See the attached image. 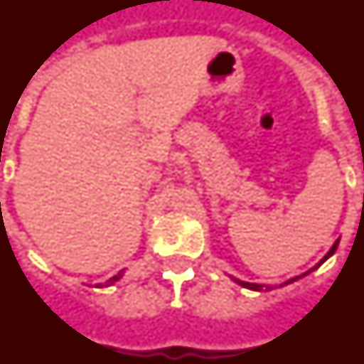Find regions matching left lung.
I'll return each instance as SVG.
<instances>
[{"mask_svg":"<svg viewBox=\"0 0 364 364\" xmlns=\"http://www.w3.org/2000/svg\"><path fill=\"white\" fill-rule=\"evenodd\" d=\"M337 246H338V240H337V242H335V244H333V246H331V250H329V252H328V253H326V257H323V259H322V261H320V262H318V264H316V267H314V268H318V267H320V264H322V262H323V261H326V259H328V257H331L333 253H335V250H337ZM314 268H311V270H309V272H313V270H314ZM309 272H307V274H309ZM304 276H305V274H304ZM304 276H300V277H304ZM300 277H294V279H291V281H287V283H292V281H296V279H300ZM237 283H239V285H242V287H246V289H252V291H261V289H262V285H257V283H246V281H239V279H237Z\"/></svg>","mask_w":364,"mask_h":364,"instance_id":"8db88e82","label":"left lung"}]
</instances>
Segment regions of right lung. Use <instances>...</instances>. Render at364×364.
Wrapping results in <instances>:
<instances>
[{"label": "right lung", "instance_id": "1", "mask_svg": "<svg viewBox=\"0 0 364 364\" xmlns=\"http://www.w3.org/2000/svg\"><path fill=\"white\" fill-rule=\"evenodd\" d=\"M120 274H118V276H114V277H111V279H109V281H107V285H112V283H114V281H118V279H120Z\"/></svg>", "mask_w": 364, "mask_h": 364}]
</instances>
